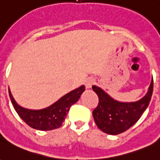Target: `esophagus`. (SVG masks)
Segmentation results:
<instances>
[{"instance_id": "obj_1", "label": "esophagus", "mask_w": 160, "mask_h": 160, "mask_svg": "<svg viewBox=\"0 0 160 160\" xmlns=\"http://www.w3.org/2000/svg\"><path fill=\"white\" fill-rule=\"evenodd\" d=\"M94 83H95V80L93 78H87V80H85V85H86V87L87 89H89V88L92 87V85H94Z\"/></svg>"}]
</instances>
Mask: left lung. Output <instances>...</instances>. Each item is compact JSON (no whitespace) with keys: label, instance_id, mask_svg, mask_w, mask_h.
Listing matches in <instances>:
<instances>
[{"label":"left lung","instance_id":"obj_1","mask_svg":"<svg viewBox=\"0 0 160 160\" xmlns=\"http://www.w3.org/2000/svg\"><path fill=\"white\" fill-rule=\"evenodd\" d=\"M92 90L98 97V104L92 111L98 128L108 134H118L130 128L148 108L153 91L152 80L148 93L136 102L122 103L113 99L104 91L96 86Z\"/></svg>","mask_w":160,"mask_h":160}]
</instances>
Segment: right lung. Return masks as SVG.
Wrapping results in <instances>:
<instances>
[{
    "label": "right lung",
    "instance_id": "1",
    "mask_svg": "<svg viewBox=\"0 0 160 160\" xmlns=\"http://www.w3.org/2000/svg\"><path fill=\"white\" fill-rule=\"evenodd\" d=\"M84 91L85 87L81 86L64 95L49 107L36 111L28 110L19 106L12 98L10 90H8V92L13 108L20 118L27 125L38 130H52L62 126L70 107L79 100Z\"/></svg>",
    "mask_w": 160,
    "mask_h": 160
}]
</instances>
